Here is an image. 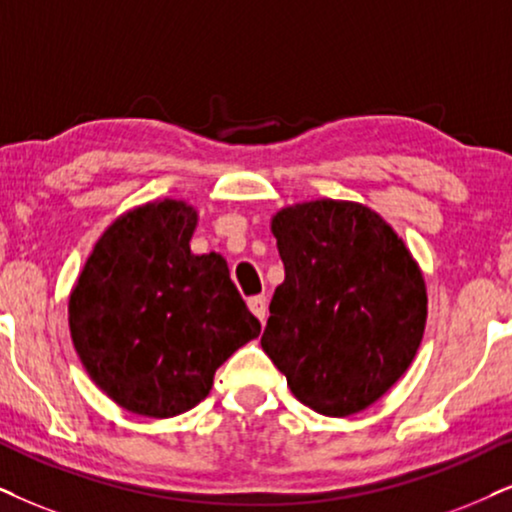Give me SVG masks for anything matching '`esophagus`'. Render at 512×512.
Returning a JSON list of instances; mask_svg holds the SVG:
<instances>
[{
    "label": "esophagus",
    "mask_w": 512,
    "mask_h": 512,
    "mask_svg": "<svg viewBox=\"0 0 512 512\" xmlns=\"http://www.w3.org/2000/svg\"><path fill=\"white\" fill-rule=\"evenodd\" d=\"M248 307H250V312L257 316V319H260L262 323L267 321V297L264 295H255V297H250L248 300Z\"/></svg>",
    "instance_id": "esophagus-1"
}]
</instances>
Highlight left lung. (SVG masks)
Segmentation results:
<instances>
[{"label":"left lung","instance_id":"1","mask_svg":"<svg viewBox=\"0 0 512 512\" xmlns=\"http://www.w3.org/2000/svg\"><path fill=\"white\" fill-rule=\"evenodd\" d=\"M286 278L262 349L290 392L323 416L375 404L416 357L428 293L416 260L378 212L321 198L271 219Z\"/></svg>","mask_w":512,"mask_h":512}]
</instances>
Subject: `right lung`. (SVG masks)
<instances>
[{"mask_svg": "<svg viewBox=\"0 0 512 512\" xmlns=\"http://www.w3.org/2000/svg\"><path fill=\"white\" fill-rule=\"evenodd\" d=\"M198 212L158 200L103 231L68 302L89 378L122 409L172 418L208 397L215 371L260 335L217 252L193 255Z\"/></svg>", "mask_w": 512, "mask_h": 512, "instance_id": "1", "label": "right lung"}]
</instances>
